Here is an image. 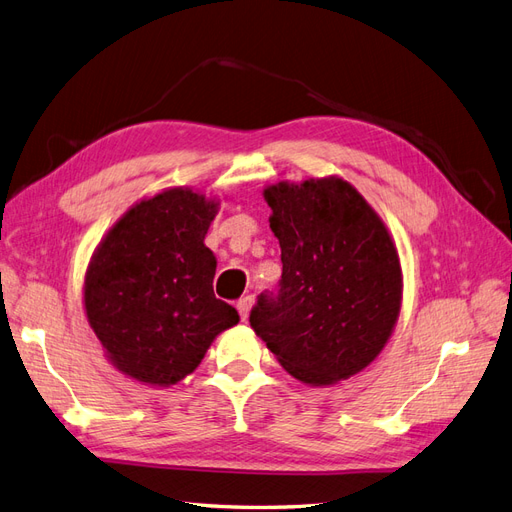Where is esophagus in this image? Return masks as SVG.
Masks as SVG:
<instances>
[{
  "label": "esophagus",
  "instance_id": "esophagus-1",
  "mask_svg": "<svg viewBox=\"0 0 512 512\" xmlns=\"http://www.w3.org/2000/svg\"><path fill=\"white\" fill-rule=\"evenodd\" d=\"M252 303H254V299H252V297H245V299H241V301L237 303V309H239V314H241V320H247V316H250Z\"/></svg>",
  "mask_w": 512,
  "mask_h": 512
}]
</instances>
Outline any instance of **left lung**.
Wrapping results in <instances>:
<instances>
[{
  "label": "left lung",
  "mask_w": 512,
  "mask_h": 512,
  "mask_svg": "<svg viewBox=\"0 0 512 512\" xmlns=\"http://www.w3.org/2000/svg\"><path fill=\"white\" fill-rule=\"evenodd\" d=\"M271 230L282 247L277 297L260 294L254 333L309 386L363 371L389 342L404 275L389 228L352 183L331 175L267 185Z\"/></svg>",
  "instance_id": "obj_1"
}]
</instances>
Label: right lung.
<instances>
[{
  "instance_id": "1",
  "label": "right lung",
  "mask_w": 512,
  "mask_h": 512,
  "mask_svg": "<svg viewBox=\"0 0 512 512\" xmlns=\"http://www.w3.org/2000/svg\"><path fill=\"white\" fill-rule=\"evenodd\" d=\"M220 200L166 188L138 200L89 260L83 303L106 359L147 386L181 382L213 339L239 322L215 299L218 260L205 235Z\"/></svg>"
}]
</instances>
